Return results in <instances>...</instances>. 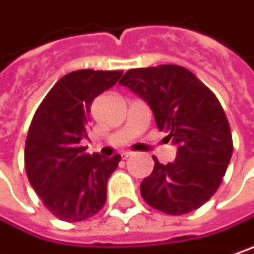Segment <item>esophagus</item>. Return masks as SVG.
<instances>
[{"label":"esophagus","instance_id":"34e87169","mask_svg":"<svg viewBox=\"0 0 254 254\" xmlns=\"http://www.w3.org/2000/svg\"><path fill=\"white\" fill-rule=\"evenodd\" d=\"M121 155H122V158H124V159H127V158L132 157V155H133V152H130V151H125V152H122Z\"/></svg>","mask_w":254,"mask_h":254}]
</instances>
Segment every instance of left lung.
Returning a JSON list of instances; mask_svg holds the SVG:
<instances>
[{
	"label": "left lung",
	"mask_w": 254,
	"mask_h": 254,
	"mask_svg": "<svg viewBox=\"0 0 254 254\" xmlns=\"http://www.w3.org/2000/svg\"><path fill=\"white\" fill-rule=\"evenodd\" d=\"M119 83L148 103L158 129L178 146L174 162L162 165L154 158V171L141 183L142 198L171 216L200 208L220 187L233 154L230 125L216 95L177 64L132 68Z\"/></svg>",
	"instance_id": "1"
}]
</instances>
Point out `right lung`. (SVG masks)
<instances>
[{"instance_id": "right-lung-1", "label": "right lung", "mask_w": 254, "mask_h": 254, "mask_svg": "<svg viewBox=\"0 0 254 254\" xmlns=\"http://www.w3.org/2000/svg\"><path fill=\"white\" fill-rule=\"evenodd\" d=\"M122 73L90 68L68 73L53 86L31 121L25 172L47 210L63 221L86 220L105 205L108 180L121 155H90L80 141L87 138L92 102L115 86Z\"/></svg>"}]
</instances>
